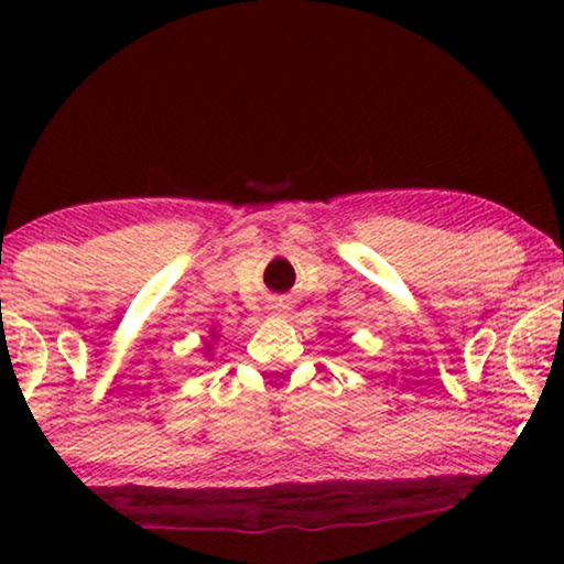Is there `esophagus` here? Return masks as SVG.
<instances>
[{"label": "esophagus", "mask_w": 564, "mask_h": 564, "mask_svg": "<svg viewBox=\"0 0 564 564\" xmlns=\"http://www.w3.org/2000/svg\"><path fill=\"white\" fill-rule=\"evenodd\" d=\"M274 307H276V311H280V313H284V311H288V303H282V300H280V303H276Z\"/></svg>", "instance_id": "obj_1"}]
</instances>
